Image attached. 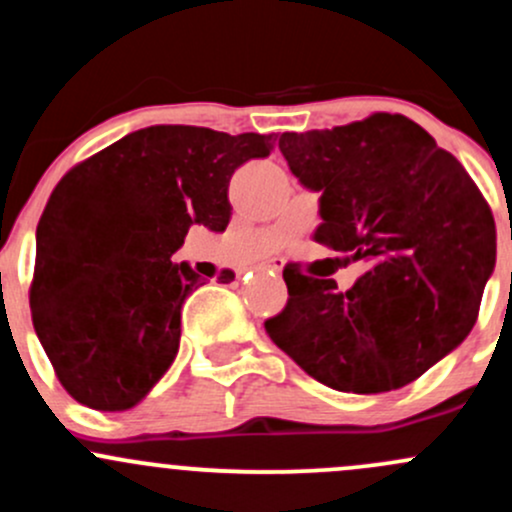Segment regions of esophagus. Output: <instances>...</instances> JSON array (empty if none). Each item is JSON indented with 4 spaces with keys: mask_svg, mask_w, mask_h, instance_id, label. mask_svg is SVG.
I'll use <instances>...</instances> for the list:
<instances>
[{
    "mask_svg": "<svg viewBox=\"0 0 512 512\" xmlns=\"http://www.w3.org/2000/svg\"><path fill=\"white\" fill-rule=\"evenodd\" d=\"M261 271H273V273H280V271H283V261H268V263H263Z\"/></svg>",
    "mask_w": 512,
    "mask_h": 512,
    "instance_id": "1",
    "label": "esophagus"
}]
</instances>
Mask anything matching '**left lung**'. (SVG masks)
I'll return each instance as SVG.
<instances>
[{
  "label": "left lung",
  "instance_id": "8db88e82",
  "mask_svg": "<svg viewBox=\"0 0 512 512\" xmlns=\"http://www.w3.org/2000/svg\"><path fill=\"white\" fill-rule=\"evenodd\" d=\"M290 173L320 192L315 239L366 273L339 293L285 266L288 305L266 332L302 371L344 393L420 378L469 337L496 268V222L464 166L403 114L285 131Z\"/></svg>",
  "mask_w": 512,
  "mask_h": 512
}]
</instances>
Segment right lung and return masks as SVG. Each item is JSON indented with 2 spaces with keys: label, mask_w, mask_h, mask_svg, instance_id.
<instances>
[{
  "label": "right lung",
  "mask_w": 512,
  "mask_h": 512,
  "mask_svg": "<svg viewBox=\"0 0 512 512\" xmlns=\"http://www.w3.org/2000/svg\"><path fill=\"white\" fill-rule=\"evenodd\" d=\"M271 148V136L158 124L65 173L36 229L31 317L78 403L129 410L161 381L183 302L202 285L170 256L192 224L227 229L234 170Z\"/></svg>",
  "instance_id": "obj_1"
}]
</instances>
